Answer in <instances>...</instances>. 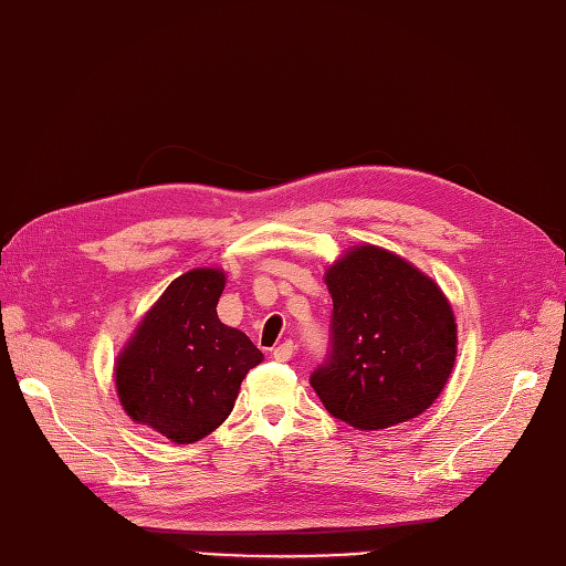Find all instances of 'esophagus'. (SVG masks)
Segmentation results:
<instances>
[{"label": "esophagus", "mask_w": 566, "mask_h": 566, "mask_svg": "<svg viewBox=\"0 0 566 566\" xmlns=\"http://www.w3.org/2000/svg\"><path fill=\"white\" fill-rule=\"evenodd\" d=\"M293 354H295V346H293V342H285V344H281V346H275V348H273V358H275V360H281V363L291 360V358H293Z\"/></svg>", "instance_id": "1"}]
</instances>
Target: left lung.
Returning <instances> with one entry per match:
<instances>
[{
	"instance_id": "8db88e82",
	"label": "left lung",
	"mask_w": 566,
	"mask_h": 566,
	"mask_svg": "<svg viewBox=\"0 0 566 566\" xmlns=\"http://www.w3.org/2000/svg\"><path fill=\"white\" fill-rule=\"evenodd\" d=\"M332 356L310 385L332 417L358 431L417 419L453 373L458 324L433 279L375 244L344 251L324 271Z\"/></svg>"
}]
</instances>
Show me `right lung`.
I'll return each mask as SVG.
<instances>
[{
  "label": "right lung",
  "instance_id": "right-lung-1",
  "mask_svg": "<svg viewBox=\"0 0 566 566\" xmlns=\"http://www.w3.org/2000/svg\"><path fill=\"white\" fill-rule=\"evenodd\" d=\"M222 269L174 279L145 312L113 368L123 411L186 446L230 417L247 373L263 360L249 336L218 317Z\"/></svg>",
  "mask_w": 566,
  "mask_h": 566
}]
</instances>
